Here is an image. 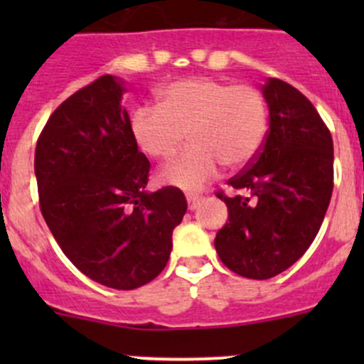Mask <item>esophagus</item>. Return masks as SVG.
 Instances as JSON below:
<instances>
[{
	"instance_id": "34e87169",
	"label": "esophagus",
	"mask_w": 364,
	"mask_h": 364,
	"mask_svg": "<svg viewBox=\"0 0 364 364\" xmlns=\"http://www.w3.org/2000/svg\"><path fill=\"white\" fill-rule=\"evenodd\" d=\"M186 200H188V209H197L203 204V196L199 193H186Z\"/></svg>"
}]
</instances>
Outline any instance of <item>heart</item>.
Returning <instances> with one entry per match:
<instances>
[{"mask_svg":"<svg viewBox=\"0 0 364 364\" xmlns=\"http://www.w3.org/2000/svg\"><path fill=\"white\" fill-rule=\"evenodd\" d=\"M267 107L259 90L211 77L185 79L165 86L159 107L141 105L130 116V134L137 148L155 160H171L160 181L196 192L211 181L220 165L241 168L255 159L267 135Z\"/></svg>","mask_w":364,"mask_h":364,"instance_id":"heart-1","label":"heart"}]
</instances>
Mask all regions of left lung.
<instances>
[{
	"label": "left lung",
	"instance_id": "1",
	"mask_svg": "<svg viewBox=\"0 0 364 364\" xmlns=\"http://www.w3.org/2000/svg\"><path fill=\"white\" fill-rule=\"evenodd\" d=\"M269 128L262 148L229 179L236 196L216 197L229 220L216 232L220 260L236 274L267 280L308 250L333 193V139L317 109L294 86L267 79Z\"/></svg>",
	"mask_w": 364,
	"mask_h": 364
}]
</instances>
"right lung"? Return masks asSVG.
I'll use <instances>...</instances> for the list:
<instances>
[{
    "label": "right lung",
    "instance_id": "obj_1",
    "mask_svg": "<svg viewBox=\"0 0 364 364\" xmlns=\"http://www.w3.org/2000/svg\"><path fill=\"white\" fill-rule=\"evenodd\" d=\"M123 80L102 75L50 114L35 149L40 211L73 266L132 291L155 280L185 216L176 186L148 192L149 160L130 134Z\"/></svg>",
    "mask_w": 364,
    "mask_h": 364
}]
</instances>
